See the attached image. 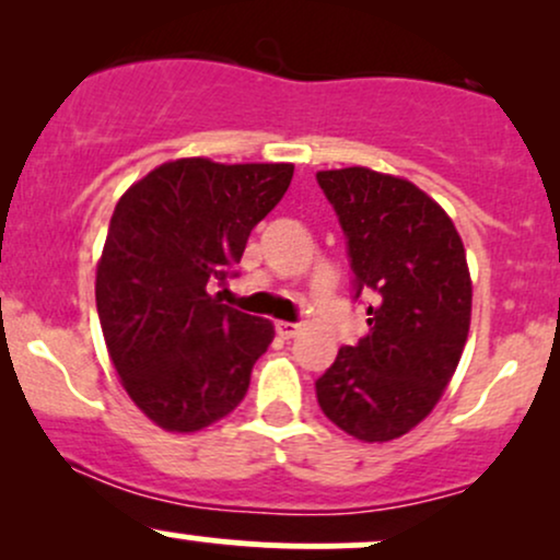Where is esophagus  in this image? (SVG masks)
Returning <instances> with one entry per match:
<instances>
[{
	"mask_svg": "<svg viewBox=\"0 0 560 560\" xmlns=\"http://www.w3.org/2000/svg\"><path fill=\"white\" fill-rule=\"evenodd\" d=\"M298 331L300 324H292V320H276V334H279L281 339H292Z\"/></svg>",
	"mask_w": 560,
	"mask_h": 560,
	"instance_id": "obj_1",
	"label": "esophagus"
}]
</instances>
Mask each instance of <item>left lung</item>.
Returning a JSON list of instances; mask_svg holds the SVG:
<instances>
[{
    "instance_id": "1",
    "label": "left lung",
    "mask_w": 560,
    "mask_h": 560,
    "mask_svg": "<svg viewBox=\"0 0 560 560\" xmlns=\"http://www.w3.org/2000/svg\"><path fill=\"white\" fill-rule=\"evenodd\" d=\"M347 236L369 334L339 347L316 382L326 419L363 442H389L432 413L471 324L466 249L445 210L416 184L371 168L318 171Z\"/></svg>"
}]
</instances>
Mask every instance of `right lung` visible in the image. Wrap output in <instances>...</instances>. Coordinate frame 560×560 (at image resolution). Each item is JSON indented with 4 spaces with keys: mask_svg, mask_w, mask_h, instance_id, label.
Wrapping results in <instances>:
<instances>
[{
    "mask_svg": "<svg viewBox=\"0 0 560 560\" xmlns=\"http://www.w3.org/2000/svg\"><path fill=\"white\" fill-rule=\"evenodd\" d=\"M294 165L163 163L115 205L96 266V313L128 397L168 432H199L244 400L273 324L210 298Z\"/></svg>",
    "mask_w": 560,
    "mask_h": 560,
    "instance_id": "right-lung-1",
    "label": "right lung"
}]
</instances>
